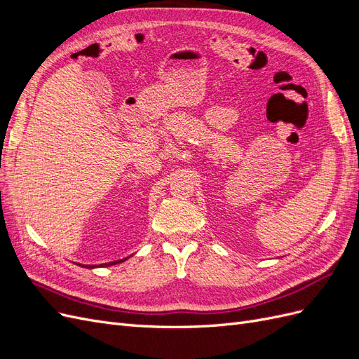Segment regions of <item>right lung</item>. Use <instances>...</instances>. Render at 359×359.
Instances as JSON below:
<instances>
[{
    "mask_svg": "<svg viewBox=\"0 0 359 359\" xmlns=\"http://www.w3.org/2000/svg\"><path fill=\"white\" fill-rule=\"evenodd\" d=\"M127 259H128V257L119 259V260H114V262H109V264H102V265H99V266H111V265H116V264H121V262H124V260H127ZM78 265H81V264H78ZM81 266H83V268H90V269L97 268V265H81Z\"/></svg>",
    "mask_w": 359,
    "mask_h": 359,
    "instance_id": "obj_1",
    "label": "right lung"
}]
</instances>
